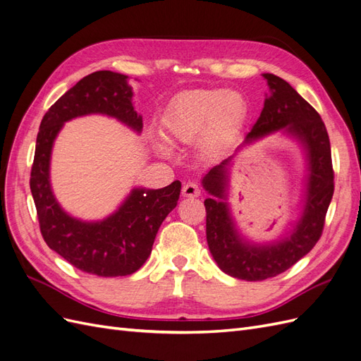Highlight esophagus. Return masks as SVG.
<instances>
[{
    "label": "esophagus",
    "instance_id": "34e87169",
    "mask_svg": "<svg viewBox=\"0 0 361 361\" xmlns=\"http://www.w3.org/2000/svg\"><path fill=\"white\" fill-rule=\"evenodd\" d=\"M182 194H183V197L194 199V197H199V195L202 194V188L195 182H187L183 185Z\"/></svg>",
    "mask_w": 361,
    "mask_h": 361
}]
</instances>
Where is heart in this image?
Segmentation results:
<instances>
[{"label": "heart", "mask_w": 361, "mask_h": 361, "mask_svg": "<svg viewBox=\"0 0 361 361\" xmlns=\"http://www.w3.org/2000/svg\"><path fill=\"white\" fill-rule=\"evenodd\" d=\"M247 117L245 97L235 90L197 89L174 97L162 118V126L171 143L191 145L199 140L206 155L216 157L243 128ZM155 147L162 155L170 149L164 141Z\"/></svg>", "instance_id": "obj_1"}]
</instances>
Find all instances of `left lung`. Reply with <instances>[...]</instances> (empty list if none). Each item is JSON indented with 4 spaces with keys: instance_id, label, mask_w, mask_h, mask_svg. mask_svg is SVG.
<instances>
[{
    "instance_id": "1",
    "label": "left lung",
    "mask_w": 361,
    "mask_h": 361,
    "mask_svg": "<svg viewBox=\"0 0 361 361\" xmlns=\"http://www.w3.org/2000/svg\"><path fill=\"white\" fill-rule=\"evenodd\" d=\"M264 78L269 94L243 146L277 130L300 141L307 155V179L300 220L280 241L250 243L238 232L226 202L228 169L233 157L212 167L202 180L203 188L212 195L204 200L206 239L211 255L226 274L247 281L276 277L309 253L322 235L334 192L330 138L321 116L280 76L264 73Z\"/></svg>"
}]
</instances>
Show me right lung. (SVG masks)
Returning <instances> with one entry per match:
<instances>
[{"label":"right lung","mask_w":361,"mask_h":361,"mask_svg":"<svg viewBox=\"0 0 361 361\" xmlns=\"http://www.w3.org/2000/svg\"><path fill=\"white\" fill-rule=\"evenodd\" d=\"M133 96L126 75L111 71L87 75L43 116L36 140L30 188L42 236L71 265L99 277L129 276L143 267L159 226L178 204L180 182L159 190L134 188L110 216L82 221L64 212L54 197L51 152L64 122L80 116L105 114L141 133L143 118L134 110Z\"/></svg>","instance_id":"add662e5"}]
</instances>
